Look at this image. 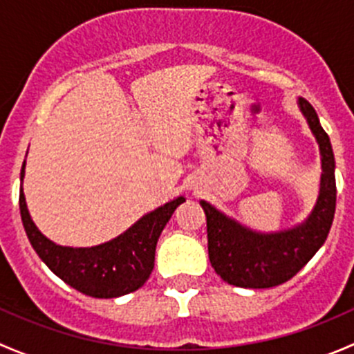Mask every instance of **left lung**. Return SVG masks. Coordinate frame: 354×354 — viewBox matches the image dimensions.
I'll use <instances>...</instances> for the list:
<instances>
[{"label": "left lung", "instance_id": "1", "mask_svg": "<svg viewBox=\"0 0 354 354\" xmlns=\"http://www.w3.org/2000/svg\"><path fill=\"white\" fill-rule=\"evenodd\" d=\"M298 108L319 144L322 164L319 197L303 223L262 233L200 200L207 217L209 260L227 284L252 289L279 286L296 276L326 243L335 212L334 152L312 104L299 97Z\"/></svg>", "mask_w": 354, "mask_h": 354}]
</instances>
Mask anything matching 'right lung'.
Here are the masks:
<instances>
[{
  "instance_id": "add662e5",
  "label": "right lung",
  "mask_w": 354,
  "mask_h": 354,
  "mask_svg": "<svg viewBox=\"0 0 354 354\" xmlns=\"http://www.w3.org/2000/svg\"><path fill=\"white\" fill-rule=\"evenodd\" d=\"M24 176L25 160L20 181ZM183 202L185 197H178L157 207L106 243L75 248L56 245L39 231L20 187V216L32 248L59 279L92 298H118L144 286L154 269L157 240Z\"/></svg>"
}]
</instances>
